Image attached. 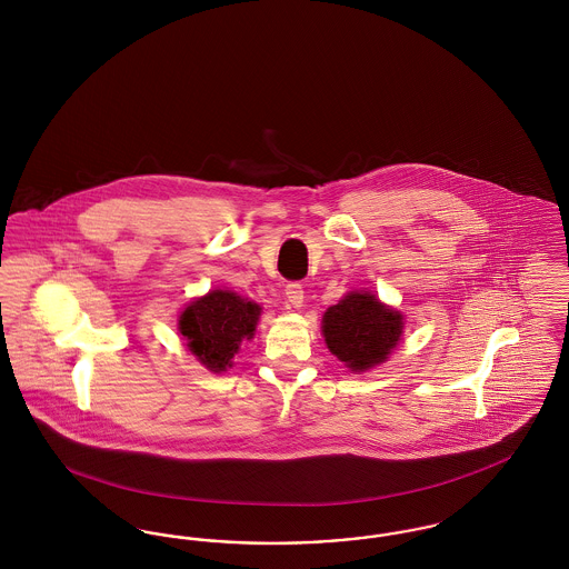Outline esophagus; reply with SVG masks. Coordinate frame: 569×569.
Returning a JSON list of instances; mask_svg holds the SVG:
<instances>
[{
  "mask_svg": "<svg viewBox=\"0 0 569 569\" xmlns=\"http://www.w3.org/2000/svg\"><path fill=\"white\" fill-rule=\"evenodd\" d=\"M286 298H288V302H290V307H302V298H305V292H302V286L298 283V281H290L288 286H286Z\"/></svg>",
  "mask_w": 569,
  "mask_h": 569,
  "instance_id": "1",
  "label": "esophagus"
}]
</instances>
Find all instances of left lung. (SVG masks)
I'll list each match as a JSON object with an SVG mask.
<instances>
[{"label":"left lung","instance_id":"1","mask_svg":"<svg viewBox=\"0 0 569 569\" xmlns=\"http://www.w3.org/2000/svg\"><path fill=\"white\" fill-rule=\"evenodd\" d=\"M326 346L352 371H367L388 358L403 332V316L373 295L352 292L325 313Z\"/></svg>","mask_w":569,"mask_h":569}]
</instances>
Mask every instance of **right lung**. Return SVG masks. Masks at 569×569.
Here are the masks:
<instances>
[{
  "mask_svg": "<svg viewBox=\"0 0 569 569\" xmlns=\"http://www.w3.org/2000/svg\"><path fill=\"white\" fill-rule=\"evenodd\" d=\"M260 307L228 290H213L193 300L181 313L179 330L188 348L211 371H226L244 339L253 337Z\"/></svg>",
  "mask_w": 569,
  "mask_h": 569,
  "instance_id": "1",
  "label": "right lung"
}]
</instances>
